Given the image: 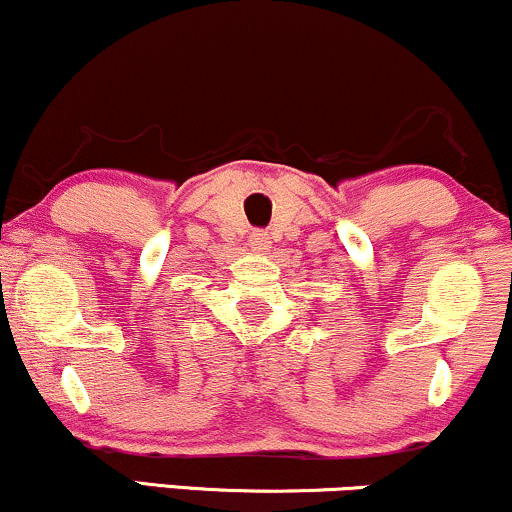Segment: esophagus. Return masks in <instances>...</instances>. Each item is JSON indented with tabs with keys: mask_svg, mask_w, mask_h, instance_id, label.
<instances>
[{
	"mask_svg": "<svg viewBox=\"0 0 512 512\" xmlns=\"http://www.w3.org/2000/svg\"><path fill=\"white\" fill-rule=\"evenodd\" d=\"M268 244H271V241H268V234L266 232H254L249 237L251 251H266Z\"/></svg>",
	"mask_w": 512,
	"mask_h": 512,
	"instance_id": "34e87169",
	"label": "esophagus"
}]
</instances>
